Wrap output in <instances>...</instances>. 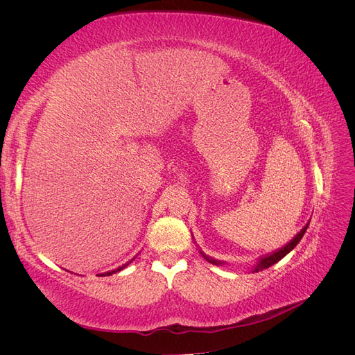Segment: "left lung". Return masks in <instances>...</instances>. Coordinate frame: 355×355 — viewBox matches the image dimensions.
I'll list each match as a JSON object with an SVG mask.
<instances>
[{"label": "left lung", "mask_w": 355, "mask_h": 355, "mask_svg": "<svg viewBox=\"0 0 355 355\" xmlns=\"http://www.w3.org/2000/svg\"><path fill=\"white\" fill-rule=\"evenodd\" d=\"M308 225L309 223H306L305 227L299 231V234H296V237L290 241V243H287L284 247H282V249H278V250H275L274 253H271V254H268V256H265V257H262V259L257 262V265L254 266V270H253V272H259V271H263V270H266V268H270L271 265H274V263H277L278 261H282L283 257L290 252V250H293L295 247H296V244L300 241V239L304 237V234H305V231H306V228H308ZM201 254L206 257V259L210 262V263H214V265H219L220 262L219 261H214V259H211V257H209V256H206L202 252H201Z\"/></svg>", "instance_id": "1"}]
</instances>
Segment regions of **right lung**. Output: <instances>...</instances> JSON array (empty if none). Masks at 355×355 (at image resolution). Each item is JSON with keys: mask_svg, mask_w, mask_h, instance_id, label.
I'll use <instances>...</instances> for the list:
<instances>
[{"mask_svg": "<svg viewBox=\"0 0 355 355\" xmlns=\"http://www.w3.org/2000/svg\"><path fill=\"white\" fill-rule=\"evenodd\" d=\"M132 262V261H130ZM128 265V262L127 263H124L123 266H120V268H116V270H114V271H110V272H105V274H102V275H112L114 272H118V271H121L123 270V268H125Z\"/></svg>", "mask_w": 355, "mask_h": 355, "instance_id": "obj_1", "label": "right lung"}]
</instances>
